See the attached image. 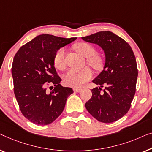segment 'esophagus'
Returning a JSON list of instances; mask_svg holds the SVG:
<instances>
[{
    "label": "esophagus",
    "instance_id": "34e87169",
    "mask_svg": "<svg viewBox=\"0 0 152 152\" xmlns=\"http://www.w3.org/2000/svg\"><path fill=\"white\" fill-rule=\"evenodd\" d=\"M81 88H79V87H76V88H74V91H75V92H79L81 90Z\"/></svg>",
    "mask_w": 152,
    "mask_h": 152
}]
</instances>
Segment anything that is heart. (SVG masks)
Instances as JSON below:
<instances>
[{
    "mask_svg": "<svg viewBox=\"0 0 152 152\" xmlns=\"http://www.w3.org/2000/svg\"><path fill=\"white\" fill-rule=\"evenodd\" d=\"M76 52L83 57L87 58V62L89 65L99 69L102 66V59L100 56L96 54V50L91 45L87 42H82L76 44L74 47ZM65 49L61 48L57 51L54 58L55 67L58 69H63L65 65L64 58H65ZM92 76L91 71L89 68H84L83 69L76 70L69 69L64 76V81L65 84L71 87H80L85 84V82L89 80Z\"/></svg>",
    "mask_w": 152,
    "mask_h": 152,
    "instance_id": "obj_1",
    "label": "heart"
}]
</instances>
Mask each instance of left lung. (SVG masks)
<instances>
[{"instance_id":"left-lung-1","label":"left lung","mask_w":152,"mask_h":152,"mask_svg":"<svg viewBox=\"0 0 152 152\" xmlns=\"http://www.w3.org/2000/svg\"><path fill=\"white\" fill-rule=\"evenodd\" d=\"M103 50V69L92 80L99 85L91 90L92 96L85 107L98 121L110 123L127 114L136 92L138 69L135 56L129 44L110 31H98L82 37ZM104 85L103 92L100 87Z\"/></svg>"}]
</instances>
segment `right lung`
Returning <instances> with one entry per match:
<instances>
[{
  "label": "right lung",
  "mask_w": 152,
  "mask_h": 152,
  "mask_svg": "<svg viewBox=\"0 0 152 152\" xmlns=\"http://www.w3.org/2000/svg\"><path fill=\"white\" fill-rule=\"evenodd\" d=\"M76 40L44 34L38 35L19 49L14 56L12 75L14 94L25 118L36 125L54 122L65 108L73 89L60 84L54 67L55 54L61 48ZM55 87L48 93L46 87Z\"/></svg>",
  "instance_id": "add662e5"
}]
</instances>
